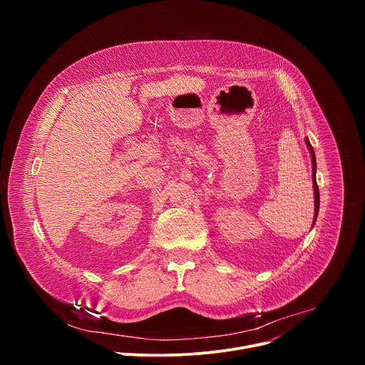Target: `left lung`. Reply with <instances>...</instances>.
<instances>
[{
    "label": "left lung",
    "instance_id": "8db88e82",
    "mask_svg": "<svg viewBox=\"0 0 365 365\" xmlns=\"http://www.w3.org/2000/svg\"><path fill=\"white\" fill-rule=\"evenodd\" d=\"M304 143L310 151V158H312V182H314V195H315V217H314V225L317 222V218H318V212H319V189H318V183H317V159H315V151H314V147L310 145L309 140L304 138Z\"/></svg>",
    "mask_w": 365,
    "mask_h": 365
}]
</instances>
